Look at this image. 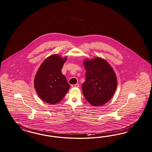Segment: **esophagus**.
<instances>
[{
  "instance_id": "obj_1",
  "label": "esophagus",
  "mask_w": 152,
  "mask_h": 152,
  "mask_svg": "<svg viewBox=\"0 0 152 152\" xmlns=\"http://www.w3.org/2000/svg\"><path fill=\"white\" fill-rule=\"evenodd\" d=\"M71 86L72 87H79V85L78 84H76V85H71Z\"/></svg>"
}]
</instances>
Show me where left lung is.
<instances>
[{
  "mask_svg": "<svg viewBox=\"0 0 152 152\" xmlns=\"http://www.w3.org/2000/svg\"><path fill=\"white\" fill-rule=\"evenodd\" d=\"M86 69V80L82 84L83 94L87 101L94 106L108 102L117 86L115 71L102 58H86L83 61Z\"/></svg>",
  "mask_w": 152,
  "mask_h": 152,
  "instance_id": "8db88e82",
  "label": "left lung"
}]
</instances>
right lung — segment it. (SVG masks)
<instances>
[{"label":"right lung","instance_id":"1","mask_svg":"<svg viewBox=\"0 0 152 152\" xmlns=\"http://www.w3.org/2000/svg\"><path fill=\"white\" fill-rule=\"evenodd\" d=\"M67 57L58 54L46 58L37 70L34 87L39 97L45 102L55 104L61 101L70 88L61 69Z\"/></svg>","mask_w":152,"mask_h":152}]
</instances>
